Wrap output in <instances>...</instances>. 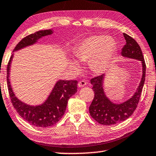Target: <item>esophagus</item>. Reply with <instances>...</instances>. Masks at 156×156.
Returning <instances> with one entry per match:
<instances>
[{
	"label": "esophagus",
	"instance_id": "esophagus-1",
	"mask_svg": "<svg viewBox=\"0 0 156 156\" xmlns=\"http://www.w3.org/2000/svg\"><path fill=\"white\" fill-rule=\"evenodd\" d=\"M86 84H87L86 81H85L84 80H82V81H80V82L78 83V86L80 87V88H83V87L85 86Z\"/></svg>",
	"mask_w": 156,
	"mask_h": 156
}]
</instances>
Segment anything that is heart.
Segmentation results:
<instances>
[{
  "label": "heart",
  "mask_w": 156,
  "mask_h": 156,
  "mask_svg": "<svg viewBox=\"0 0 156 156\" xmlns=\"http://www.w3.org/2000/svg\"><path fill=\"white\" fill-rule=\"evenodd\" d=\"M116 47V42L112 37L94 35L81 41L74 53L80 62L85 64L89 62V68L92 73L102 74L108 68ZM68 63L74 72H81L80 65L75 60L70 59Z\"/></svg>",
  "instance_id": "heart-1"
}]
</instances>
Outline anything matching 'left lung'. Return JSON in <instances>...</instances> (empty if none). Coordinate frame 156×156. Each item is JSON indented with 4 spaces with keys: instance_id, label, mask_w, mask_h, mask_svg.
Here are the masks:
<instances>
[{
    "instance_id": "left-lung-1",
    "label": "left lung",
    "mask_w": 156,
    "mask_h": 156,
    "mask_svg": "<svg viewBox=\"0 0 156 156\" xmlns=\"http://www.w3.org/2000/svg\"><path fill=\"white\" fill-rule=\"evenodd\" d=\"M123 35L126 44L122 48L121 55L140 61L143 66V76L134 94L126 101L119 104L112 102L106 97L103 84L104 74L92 79L90 83L94 92V97L89 107V111L92 118L101 125H115L125 121L132 115L137 108L145 80L146 64L140 46L129 35L126 34H123Z\"/></svg>"
}]
</instances>
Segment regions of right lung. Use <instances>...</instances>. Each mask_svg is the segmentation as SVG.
Wrapping results in <instances>:
<instances>
[{"label":"right lung","instance_id":"add662e5","mask_svg":"<svg viewBox=\"0 0 156 156\" xmlns=\"http://www.w3.org/2000/svg\"><path fill=\"white\" fill-rule=\"evenodd\" d=\"M53 30H43L30 34L20 40L13 52L36 43L41 37L51 35ZM13 54L11 56L7 67L8 90L13 107L22 118L34 126L45 128L57 123L64 114L68 101L77 91V81L59 80L55 85L44 102L40 105L33 106L21 101L15 96L9 81V71Z\"/></svg>","mask_w":156,"mask_h":156}]
</instances>
